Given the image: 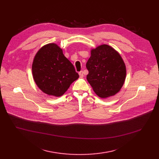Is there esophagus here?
<instances>
[{"label": "esophagus", "instance_id": "34e87169", "mask_svg": "<svg viewBox=\"0 0 159 159\" xmlns=\"http://www.w3.org/2000/svg\"><path fill=\"white\" fill-rule=\"evenodd\" d=\"M79 75H80V78H83V77L84 76V72H83V71H80V72H79Z\"/></svg>", "mask_w": 159, "mask_h": 159}]
</instances>
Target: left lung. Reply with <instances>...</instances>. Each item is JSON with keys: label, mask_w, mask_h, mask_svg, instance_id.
Wrapping results in <instances>:
<instances>
[{"label": "left lung", "mask_w": 159, "mask_h": 159, "mask_svg": "<svg viewBox=\"0 0 159 159\" xmlns=\"http://www.w3.org/2000/svg\"><path fill=\"white\" fill-rule=\"evenodd\" d=\"M86 67L87 80L99 97L114 96L122 89L126 77L125 65L119 53L109 45L93 48Z\"/></svg>", "instance_id": "1"}]
</instances>
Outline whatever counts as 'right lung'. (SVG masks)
Returning <instances> with one entry per match:
<instances>
[{
	"instance_id": "right-lung-1",
	"label": "right lung",
	"mask_w": 159,
	"mask_h": 159,
	"mask_svg": "<svg viewBox=\"0 0 159 159\" xmlns=\"http://www.w3.org/2000/svg\"><path fill=\"white\" fill-rule=\"evenodd\" d=\"M32 69L37 87L44 93L56 97L63 95L79 78L74 65L56 43L47 44L38 50Z\"/></svg>"
}]
</instances>
